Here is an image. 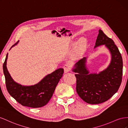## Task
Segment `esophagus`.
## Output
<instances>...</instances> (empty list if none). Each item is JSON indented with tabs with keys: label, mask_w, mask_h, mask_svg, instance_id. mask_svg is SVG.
Returning a JSON list of instances; mask_svg holds the SVG:
<instances>
[{
	"label": "esophagus",
	"mask_w": 128,
	"mask_h": 128,
	"mask_svg": "<svg viewBox=\"0 0 128 128\" xmlns=\"http://www.w3.org/2000/svg\"><path fill=\"white\" fill-rule=\"evenodd\" d=\"M63 68H64V72L65 73H68V72H70V71L71 70V65L69 64V63L65 64L64 65Z\"/></svg>",
	"instance_id": "1"
}]
</instances>
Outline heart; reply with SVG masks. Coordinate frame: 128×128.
<instances>
[{
    "mask_svg": "<svg viewBox=\"0 0 128 128\" xmlns=\"http://www.w3.org/2000/svg\"><path fill=\"white\" fill-rule=\"evenodd\" d=\"M87 40L85 38H81L79 40L78 43L76 46V52L78 54L82 52L86 48ZM76 46V44H74Z\"/></svg>",
    "mask_w": 128,
    "mask_h": 128,
    "instance_id": "heart-1",
    "label": "heart"
}]
</instances>
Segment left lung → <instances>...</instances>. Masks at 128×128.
<instances>
[{"mask_svg":"<svg viewBox=\"0 0 128 128\" xmlns=\"http://www.w3.org/2000/svg\"><path fill=\"white\" fill-rule=\"evenodd\" d=\"M104 45L112 56L109 66L98 74H91L86 66V57L75 64L72 71L76 73V90L86 102L98 104L107 101L115 94L121 85L123 75L121 54L114 42L100 30L94 48Z\"/></svg>","mask_w":128,"mask_h":128,"instance_id":"8db88e82","label":"left lung"}]
</instances>
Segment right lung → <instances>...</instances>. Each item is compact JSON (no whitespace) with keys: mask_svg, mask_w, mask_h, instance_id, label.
Wrapping results in <instances>:
<instances>
[{"mask_svg":"<svg viewBox=\"0 0 128 128\" xmlns=\"http://www.w3.org/2000/svg\"><path fill=\"white\" fill-rule=\"evenodd\" d=\"M18 42L12 46L10 49L16 45ZM7 57L8 53L3 64V72L6 88L10 96L24 106L40 108L46 105L52 98L57 85L63 76L64 69H57L46 75L34 85L22 86L14 82L10 76L6 66Z\"/></svg>","mask_w":128,"mask_h":128,"instance_id":"add662e5","label":"right lung"}]
</instances>
